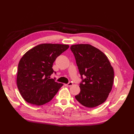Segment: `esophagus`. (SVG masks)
Wrapping results in <instances>:
<instances>
[{"mask_svg":"<svg viewBox=\"0 0 134 134\" xmlns=\"http://www.w3.org/2000/svg\"><path fill=\"white\" fill-rule=\"evenodd\" d=\"M72 85H73L72 82H69V83H67V84H65V86H70Z\"/></svg>","mask_w":134,"mask_h":134,"instance_id":"obj_1","label":"esophagus"}]
</instances>
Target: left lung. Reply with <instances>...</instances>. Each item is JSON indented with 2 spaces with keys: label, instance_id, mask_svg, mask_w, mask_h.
<instances>
[{
  "label": "left lung",
  "instance_id": "1",
  "mask_svg": "<svg viewBox=\"0 0 134 134\" xmlns=\"http://www.w3.org/2000/svg\"><path fill=\"white\" fill-rule=\"evenodd\" d=\"M70 49L82 79L80 93L75 98L89 108L101 105L108 97L113 85L114 72L109 60L102 52L90 44L73 45Z\"/></svg>",
  "mask_w": 134,
  "mask_h": 134
}]
</instances>
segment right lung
<instances>
[{"mask_svg": "<svg viewBox=\"0 0 134 134\" xmlns=\"http://www.w3.org/2000/svg\"><path fill=\"white\" fill-rule=\"evenodd\" d=\"M69 45L42 44L29 50L18 65L17 85L21 96L29 103L42 105L52 99L63 85L50 78L56 58Z\"/></svg>", "mask_w": 134, "mask_h": 134, "instance_id": "obj_1", "label": "right lung"}]
</instances>
